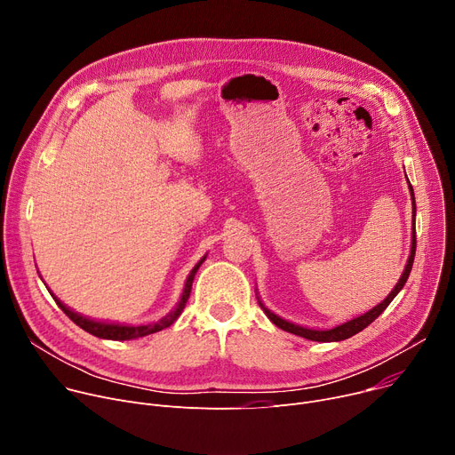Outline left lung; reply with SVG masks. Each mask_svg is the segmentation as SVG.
Listing matches in <instances>:
<instances>
[{
  "label": "left lung",
  "instance_id": "left-lung-1",
  "mask_svg": "<svg viewBox=\"0 0 455 455\" xmlns=\"http://www.w3.org/2000/svg\"><path fill=\"white\" fill-rule=\"evenodd\" d=\"M410 187V196H411V216H414V227H411V244H410V256H408V261L404 265V270L399 277V281L395 283V286L392 288V292L379 303L376 305L374 308H370L368 312L357 315V317H352L341 324H336L332 328H308V326H301L298 323H292V321H286L283 317H279L277 314H274L270 308L265 307V303L261 301V298L258 296V291H256V296H258V303L259 307L263 308V312L267 314V317L275 324L279 326L281 330H284V332H291V334H296L299 338H305V339H310V341H319V343H330V341H343V339H348L355 334H359L363 328H366L371 321L378 319L383 310L392 303V299L401 292V288L404 286L408 275H410V270H411V265H414V256H416V197H414V188H411V185L408 183Z\"/></svg>",
  "mask_w": 455,
  "mask_h": 455
}]
</instances>
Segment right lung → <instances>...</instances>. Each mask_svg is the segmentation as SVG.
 <instances>
[{
	"label": "right lung",
	"mask_w": 455,
	"mask_h": 455,
	"mask_svg": "<svg viewBox=\"0 0 455 455\" xmlns=\"http://www.w3.org/2000/svg\"><path fill=\"white\" fill-rule=\"evenodd\" d=\"M206 259V254L196 263V267L190 270L187 281H185V286H183V292H181V298L178 301V305L157 321H152V323H145V324H123V323H110V321H98V319H91L87 315H81L79 312H74L70 307H67L61 299H58L51 291V296L54 298V301L58 303V307L79 326L84 328L85 332L96 336V338H101V339H110V341H129V339H138V338H145L148 334H156L159 332V330L171 326L183 312L188 298H190V291H192V281H194V275L196 272L199 270V267L203 265V261Z\"/></svg>",
	"instance_id": "1"
}]
</instances>
